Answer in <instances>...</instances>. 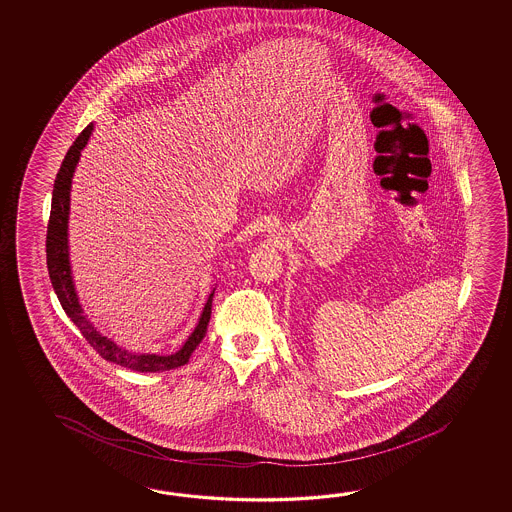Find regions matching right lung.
<instances>
[{
	"label": "right lung",
	"mask_w": 512,
	"mask_h": 512,
	"mask_svg": "<svg viewBox=\"0 0 512 512\" xmlns=\"http://www.w3.org/2000/svg\"><path fill=\"white\" fill-rule=\"evenodd\" d=\"M93 131V122L87 124L84 130L80 131L71 148L67 150L62 166L58 170L53 188V201H51V216L47 223V238H45V251H47V269L49 278L55 287L56 296L64 307L66 315L73 320V324L80 329L91 348L97 351L102 359L115 362L128 370L141 371V373H155V371H168L185 366L194 349L201 344V340L207 335L210 313H212V298L214 293L208 296L207 305L203 309V315L199 318L194 333L188 337L185 346L179 349L174 355H150V353H131L126 349L119 348L115 342L108 337H102L95 327L89 324L82 307L78 304L77 293L73 287L71 278V267H69V251H67V218H69V190H71V177L75 172L80 152L84 150L89 135Z\"/></svg>",
	"instance_id": "add662e5"
}]
</instances>
